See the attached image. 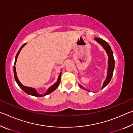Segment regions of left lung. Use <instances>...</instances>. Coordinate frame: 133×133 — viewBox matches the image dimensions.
<instances>
[{"mask_svg": "<svg viewBox=\"0 0 133 133\" xmlns=\"http://www.w3.org/2000/svg\"><path fill=\"white\" fill-rule=\"evenodd\" d=\"M94 40H95L97 42H98L99 44L102 45L103 48L104 49V50L106 51L108 55V57H109V58H108V70L107 72V77L104 83H103V86L102 87V89H103L110 83V80L111 79L112 75H113V71L114 69V58L111 49L107 42H105V40H103L102 39H101V38L97 37L94 38ZM78 85H79L80 88L84 90H86V89L84 88V87H83L82 85H81L80 84Z\"/></svg>", "mask_w": 133, "mask_h": 133, "instance_id": "left-lung-1", "label": "left lung"}]
</instances>
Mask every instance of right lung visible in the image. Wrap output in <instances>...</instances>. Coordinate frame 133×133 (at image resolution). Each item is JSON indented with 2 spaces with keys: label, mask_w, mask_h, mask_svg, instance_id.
Listing matches in <instances>:
<instances>
[{
  "label": "right lung",
  "mask_w": 133,
  "mask_h": 133,
  "mask_svg": "<svg viewBox=\"0 0 133 133\" xmlns=\"http://www.w3.org/2000/svg\"><path fill=\"white\" fill-rule=\"evenodd\" d=\"M26 44L27 43H24V44L22 45L21 48H20V49L19 50V51H18L16 56L15 64H14V66H13V71H14L15 79L16 80V83H17L18 85H19V86L20 87V88L22 89L24 92H25L26 93H27L28 94H29V95L36 96V97H43V96H44L46 95H48V94L51 93V92L53 91L54 90H55L57 88V87L58 86V85H59V84H60V79H61L62 72H60V75H59V76H58V79L57 80V82H56L53 85H52L51 86L49 87V88L48 89V91H46V93H44V94H39V93H37L36 90L35 88H32V87H26V86H24V85H23L21 82H20V81L19 80V79H18V78H17V75H16V71L15 64H16V61H17V57H18V55H19V54L20 53V51H21V50H22V49L23 48Z\"/></svg>",
  "instance_id": "right-lung-1"
}]
</instances>
